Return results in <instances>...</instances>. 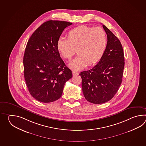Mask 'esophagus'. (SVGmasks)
Instances as JSON below:
<instances>
[{"mask_svg":"<svg viewBox=\"0 0 146 146\" xmlns=\"http://www.w3.org/2000/svg\"><path fill=\"white\" fill-rule=\"evenodd\" d=\"M72 74H73V76H77L79 74V73L77 72H72Z\"/></svg>","mask_w":146,"mask_h":146,"instance_id":"1","label":"esophagus"}]
</instances>
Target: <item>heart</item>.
Wrapping results in <instances>:
<instances>
[{"label":"heart","instance_id":"obj_1","mask_svg":"<svg viewBox=\"0 0 146 146\" xmlns=\"http://www.w3.org/2000/svg\"><path fill=\"white\" fill-rule=\"evenodd\" d=\"M107 38L102 28L80 25L69 31L67 38L60 37L57 42V49L65 59L70 60L74 54L78 55L69 63L74 70H80L88 65L92 66L101 58L106 50Z\"/></svg>","mask_w":146,"mask_h":146}]
</instances>
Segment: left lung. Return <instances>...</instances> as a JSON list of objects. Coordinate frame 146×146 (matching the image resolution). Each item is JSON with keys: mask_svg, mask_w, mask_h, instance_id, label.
<instances>
[{"mask_svg": "<svg viewBox=\"0 0 146 146\" xmlns=\"http://www.w3.org/2000/svg\"><path fill=\"white\" fill-rule=\"evenodd\" d=\"M103 28L108 37L103 56L93 68L79 74L84 96L96 104L106 102L115 96L121 84L125 65L120 41L104 25Z\"/></svg>", "mask_w": 146, "mask_h": 146, "instance_id": "left-lung-1", "label": "left lung"}]
</instances>
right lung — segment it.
<instances>
[{
	"instance_id": "1",
	"label": "right lung",
	"mask_w": 146,
	"mask_h": 146,
	"mask_svg": "<svg viewBox=\"0 0 146 146\" xmlns=\"http://www.w3.org/2000/svg\"><path fill=\"white\" fill-rule=\"evenodd\" d=\"M72 25L64 21H48L28 40L23 57L24 76L29 92L40 102L59 99L66 82L72 77L57 49L62 31Z\"/></svg>"
}]
</instances>
